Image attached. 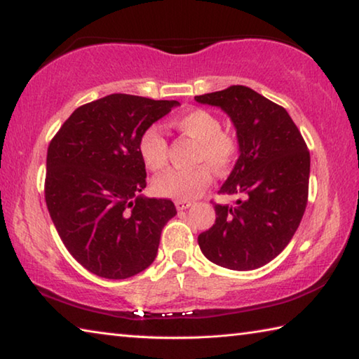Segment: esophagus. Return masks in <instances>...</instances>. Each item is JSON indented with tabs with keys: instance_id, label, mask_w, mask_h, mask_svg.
Listing matches in <instances>:
<instances>
[{
	"instance_id": "1",
	"label": "esophagus",
	"mask_w": 359,
	"mask_h": 359,
	"mask_svg": "<svg viewBox=\"0 0 359 359\" xmlns=\"http://www.w3.org/2000/svg\"><path fill=\"white\" fill-rule=\"evenodd\" d=\"M190 205V201H175V208H177V210H187Z\"/></svg>"
}]
</instances>
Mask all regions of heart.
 <instances>
[{
    "label": "heart",
    "instance_id": "heart-1",
    "mask_svg": "<svg viewBox=\"0 0 359 359\" xmlns=\"http://www.w3.org/2000/svg\"><path fill=\"white\" fill-rule=\"evenodd\" d=\"M171 125L198 142L196 161L204 163L194 169H169L154 180L158 196L188 201L201 194L210 184V171L224 172L238 155L236 137L222 130L215 114L205 109H191L171 120ZM139 154L150 171H160L168 160V142L158 126L145 130L139 141Z\"/></svg>",
    "mask_w": 359,
    "mask_h": 359
}]
</instances>
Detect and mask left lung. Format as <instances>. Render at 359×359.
<instances>
[{"label": "left lung", "mask_w": 359, "mask_h": 359, "mask_svg": "<svg viewBox=\"0 0 359 359\" xmlns=\"http://www.w3.org/2000/svg\"><path fill=\"white\" fill-rule=\"evenodd\" d=\"M233 121L239 158L220 193L236 205L215 204V223L198 236L204 257L233 271H252L280 253L307 205L311 154L282 106L244 85L194 96Z\"/></svg>", "instance_id": "left-lung-1"}]
</instances>
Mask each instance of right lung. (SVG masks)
<instances>
[{
  "instance_id": "obj_1",
  "label": "right lung",
  "mask_w": 359,
  "mask_h": 359,
  "mask_svg": "<svg viewBox=\"0 0 359 359\" xmlns=\"http://www.w3.org/2000/svg\"><path fill=\"white\" fill-rule=\"evenodd\" d=\"M177 101L114 93L77 107L47 150L46 204L65 247L85 269L120 280L154 263L171 199L145 198L142 133Z\"/></svg>"
}]
</instances>
